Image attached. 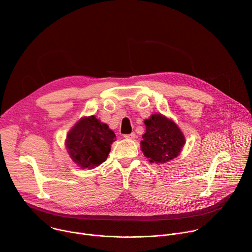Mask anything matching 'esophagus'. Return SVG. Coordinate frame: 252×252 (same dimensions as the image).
<instances>
[{
    "label": "esophagus",
    "mask_w": 252,
    "mask_h": 252,
    "mask_svg": "<svg viewBox=\"0 0 252 252\" xmlns=\"http://www.w3.org/2000/svg\"><path fill=\"white\" fill-rule=\"evenodd\" d=\"M135 133L134 132H131V133H129V134H125L124 135V137L125 138H126V139H133V138H135Z\"/></svg>",
    "instance_id": "obj_1"
}]
</instances>
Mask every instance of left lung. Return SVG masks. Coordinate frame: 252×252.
<instances>
[{
	"label": "left lung",
	"mask_w": 252,
	"mask_h": 252,
	"mask_svg": "<svg viewBox=\"0 0 252 252\" xmlns=\"http://www.w3.org/2000/svg\"><path fill=\"white\" fill-rule=\"evenodd\" d=\"M144 124L146 131L140 145L149 162L165 163L178 156L185 144V137L174 122L154 114Z\"/></svg>",
	"instance_id": "obj_1"
}]
</instances>
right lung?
I'll return each mask as SVG.
<instances>
[{"mask_svg": "<svg viewBox=\"0 0 252 252\" xmlns=\"http://www.w3.org/2000/svg\"><path fill=\"white\" fill-rule=\"evenodd\" d=\"M115 138V132L92 116L81 119L69 131L66 147L81 168H94L107 159Z\"/></svg>", "mask_w": 252, "mask_h": 252, "instance_id": "right-lung-1", "label": "right lung"}]
</instances>
